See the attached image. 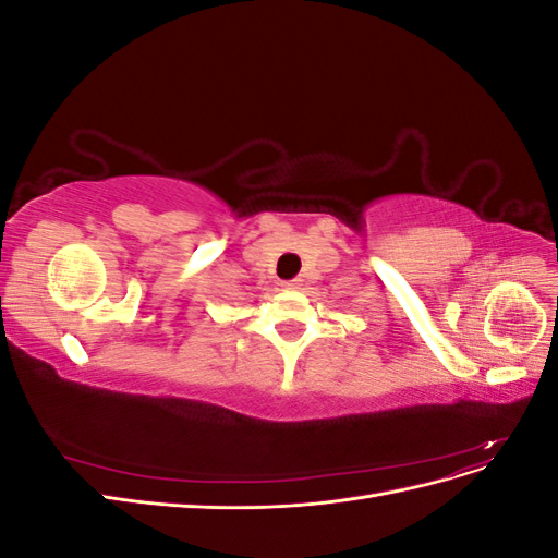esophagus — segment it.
Wrapping results in <instances>:
<instances>
[{
  "label": "esophagus",
  "mask_w": 558,
  "mask_h": 558,
  "mask_svg": "<svg viewBox=\"0 0 558 558\" xmlns=\"http://www.w3.org/2000/svg\"><path fill=\"white\" fill-rule=\"evenodd\" d=\"M281 286H283V289H289V291H295V289H300L302 281L300 279H289V281H283Z\"/></svg>",
  "instance_id": "1"
}]
</instances>
